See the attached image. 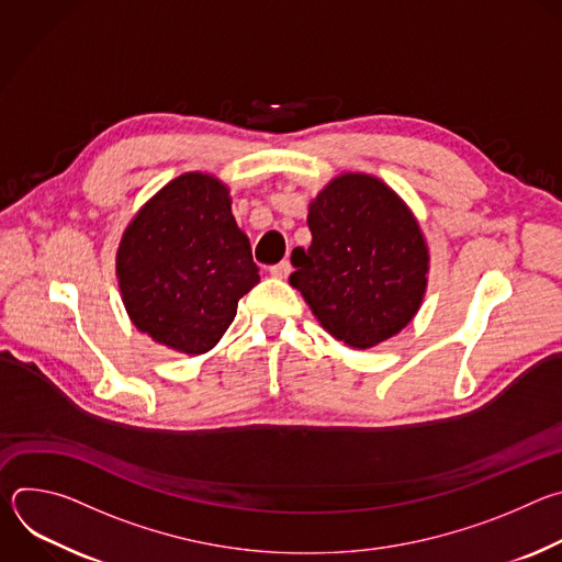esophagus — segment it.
<instances>
[{"label": "esophagus", "mask_w": 562, "mask_h": 562, "mask_svg": "<svg viewBox=\"0 0 562 562\" xmlns=\"http://www.w3.org/2000/svg\"><path fill=\"white\" fill-rule=\"evenodd\" d=\"M269 273H271L273 278H280V280H284V278L291 273V265H289L286 260H282V262L273 265V267L269 269Z\"/></svg>", "instance_id": "esophagus-1"}]
</instances>
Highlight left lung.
Wrapping results in <instances>:
<instances>
[{
    "mask_svg": "<svg viewBox=\"0 0 562 562\" xmlns=\"http://www.w3.org/2000/svg\"><path fill=\"white\" fill-rule=\"evenodd\" d=\"M311 247L293 249L289 282L336 340L369 349L418 313L429 273L412 209L382 180L345 173L308 204Z\"/></svg>",
    "mask_w": 562,
    "mask_h": 562,
    "instance_id": "left-lung-1",
    "label": "left lung"
}]
</instances>
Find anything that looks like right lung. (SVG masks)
<instances>
[{
  "label": "right lung",
  "instance_id": "obj_1",
  "mask_svg": "<svg viewBox=\"0 0 562 562\" xmlns=\"http://www.w3.org/2000/svg\"><path fill=\"white\" fill-rule=\"evenodd\" d=\"M115 271L131 323L189 356L220 342L239 297L260 282L228 189L206 173L171 180L137 211L122 235Z\"/></svg>",
  "mask_w": 562,
  "mask_h": 562
}]
</instances>
